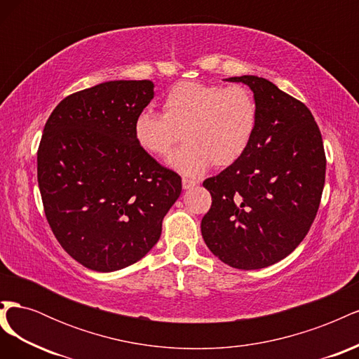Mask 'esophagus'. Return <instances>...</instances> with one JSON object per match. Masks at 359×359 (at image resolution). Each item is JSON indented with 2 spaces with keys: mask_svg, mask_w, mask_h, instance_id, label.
Instances as JSON below:
<instances>
[{
  "mask_svg": "<svg viewBox=\"0 0 359 359\" xmlns=\"http://www.w3.org/2000/svg\"><path fill=\"white\" fill-rule=\"evenodd\" d=\"M199 184V181L198 180H193V178H187V177H184L182 178V187L184 189H191V187H194V186H198Z\"/></svg>",
  "mask_w": 359,
  "mask_h": 359,
  "instance_id": "34e87169",
  "label": "esophagus"
}]
</instances>
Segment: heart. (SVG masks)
<instances>
[{
  "label": "heart",
  "instance_id": "obj_1",
  "mask_svg": "<svg viewBox=\"0 0 359 359\" xmlns=\"http://www.w3.org/2000/svg\"><path fill=\"white\" fill-rule=\"evenodd\" d=\"M257 102L244 85L180 82L163 99V114L142 109L133 121L137 145L163 157L180 142L186 145L169 157L184 175H201L211 163L226 168L240 160L257 126Z\"/></svg>",
  "mask_w": 359,
  "mask_h": 359
}]
</instances>
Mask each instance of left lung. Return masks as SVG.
<instances>
[{
	"label": "left lung",
	"instance_id": "obj_1",
	"mask_svg": "<svg viewBox=\"0 0 359 359\" xmlns=\"http://www.w3.org/2000/svg\"><path fill=\"white\" fill-rule=\"evenodd\" d=\"M257 102V126L243 157L203 181L212 203L201 223L222 262L259 269L285 259L316 219L327 157L309 107L257 76H235Z\"/></svg>",
	"mask_w": 359,
	"mask_h": 359
}]
</instances>
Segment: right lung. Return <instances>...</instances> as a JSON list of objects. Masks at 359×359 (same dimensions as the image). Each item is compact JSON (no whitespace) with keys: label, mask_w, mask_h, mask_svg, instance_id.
I'll use <instances>...</instances> for the list:
<instances>
[{"label":"right lung","mask_w":359,"mask_h":359,"mask_svg":"<svg viewBox=\"0 0 359 359\" xmlns=\"http://www.w3.org/2000/svg\"><path fill=\"white\" fill-rule=\"evenodd\" d=\"M153 88L151 81H111L73 93L43 130L37 180L46 220L67 255L99 273L142 259L181 194V177L133 135Z\"/></svg>","instance_id":"right-lung-1"}]
</instances>
